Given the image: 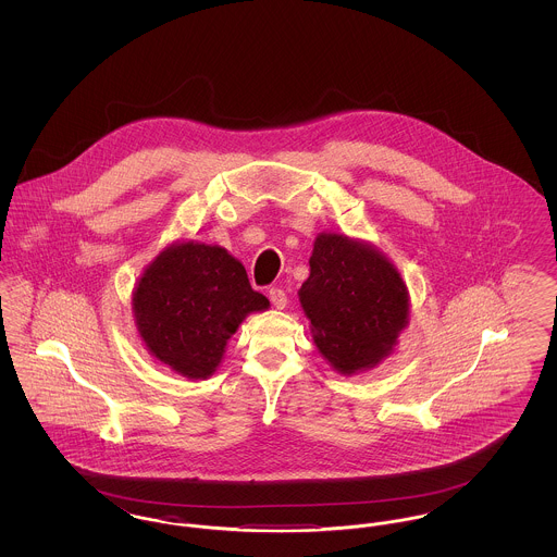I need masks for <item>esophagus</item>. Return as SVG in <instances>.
<instances>
[{
  "label": "esophagus",
  "instance_id": "obj_1",
  "mask_svg": "<svg viewBox=\"0 0 557 557\" xmlns=\"http://www.w3.org/2000/svg\"><path fill=\"white\" fill-rule=\"evenodd\" d=\"M269 300H271V305L275 309H284L288 305V296H286V292L282 290V288H271L269 290Z\"/></svg>",
  "mask_w": 557,
  "mask_h": 557
}]
</instances>
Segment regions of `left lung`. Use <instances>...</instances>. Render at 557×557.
<instances>
[{"label": "left lung", "instance_id": "1", "mask_svg": "<svg viewBox=\"0 0 557 557\" xmlns=\"http://www.w3.org/2000/svg\"><path fill=\"white\" fill-rule=\"evenodd\" d=\"M309 265L298 298L319 352L343 373L375 366L407 325L400 273L368 244L338 234H319Z\"/></svg>", "mask_w": 557, "mask_h": 557}]
</instances>
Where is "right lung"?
Listing matches in <instances>:
<instances>
[{
	"mask_svg": "<svg viewBox=\"0 0 557 557\" xmlns=\"http://www.w3.org/2000/svg\"><path fill=\"white\" fill-rule=\"evenodd\" d=\"M269 300L225 248L186 242L160 252L133 294L135 323L148 350L186 377H207L242 319Z\"/></svg>",
	"mask_w": 557,
	"mask_h": 557,
	"instance_id": "add662e5",
	"label": "right lung"
}]
</instances>
